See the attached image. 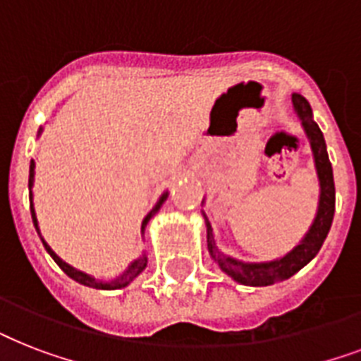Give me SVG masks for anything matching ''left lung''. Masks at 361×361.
<instances>
[{
	"instance_id": "1",
	"label": "left lung",
	"mask_w": 361,
	"mask_h": 361,
	"mask_svg": "<svg viewBox=\"0 0 361 361\" xmlns=\"http://www.w3.org/2000/svg\"><path fill=\"white\" fill-rule=\"evenodd\" d=\"M292 109L296 112L298 120L302 121V127L311 144V152H313L314 169L319 176V208L314 215L313 225L309 226L307 234L300 240L292 251H288L285 257L275 258L269 262H243L234 257H228L225 252L219 251V247L215 243L214 228L209 225L208 217L204 214L206 219V228H208V251L209 257L214 258L215 264L225 271L228 277L247 286H268L274 283L288 279L294 274H298L303 266H307L320 247L324 243L328 232H330L331 221H334V212H336V185H334V170L331 163L328 159L326 152V142L322 136V130L313 120V110L307 99L302 97L300 93H292Z\"/></svg>"
}]
</instances>
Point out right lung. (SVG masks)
Here are the masks:
<instances>
[{"label":"right lung","instance_id":"right-lung-1","mask_svg":"<svg viewBox=\"0 0 361 361\" xmlns=\"http://www.w3.org/2000/svg\"><path fill=\"white\" fill-rule=\"evenodd\" d=\"M42 129H39V133H37V136H41ZM33 181H35V161H31L30 163V209H31V219H33V225H35V231L37 234L41 236V228H39V221H37V214H35V208H33V192H31V187H33ZM169 198V191H164L163 195H161V198L157 200V204H155V208L149 212V214L144 217V221H142V234H144V231H146V225L149 223V219H152L153 215L157 214L159 208L163 206V202ZM41 241L42 245H44V249H47V252L50 255V257L54 258V262L58 264L59 268L63 269L65 274L69 275L71 279H75L76 283H80V285L84 286H92V288H99V290H116V288H123V286H127L130 283V281H135L138 275L146 269L147 266V257L146 252H142V257H138L136 260H133V262L127 266V269H125L123 274L120 275V277H116L114 281H97L93 275L86 274V271H80V269L73 268L71 264H67L65 260H61V258L56 255V252L52 251V247L48 245L47 241H44V238L41 236Z\"/></svg>","mask_w":361,"mask_h":361}]
</instances>
